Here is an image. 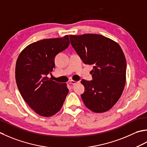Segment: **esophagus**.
<instances>
[{
	"mask_svg": "<svg viewBox=\"0 0 147 147\" xmlns=\"http://www.w3.org/2000/svg\"><path fill=\"white\" fill-rule=\"evenodd\" d=\"M79 83V82L78 81H75V80H71V81L70 82V84H72V85H76V84Z\"/></svg>",
	"mask_w": 147,
	"mask_h": 147,
	"instance_id": "obj_1",
	"label": "esophagus"
}]
</instances>
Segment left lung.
Segmentation results:
<instances>
[{
  "instance_id": "8db88e82",
  "label": "left lung",
  "mask_w": 147,
  "mask_h": 147,
  "mask_svg": "<svg viewBox=\"0 0 147 147\" xmlns=\"http://www.w3.org/2000/svg\"><path fill=\"white\" fill-rule=\"evenodd\" d=\"M71 46L84 64L92 65V80L82 79L81 98L91 111L102 113L117 102L125 83L126 61L119 45L98 34L70 35Z\"/></svg>"
}]
</instances>
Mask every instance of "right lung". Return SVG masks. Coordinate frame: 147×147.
I'll list each match as a JSON object with an SVG mask.
<instances>
[{"mask_svg":"<svg viewBox=\"0 0 147 147\" xmlns=\"http://www.w3.org/2000/svg\"><path fill=\"white\" fill-rule=\"evenodd\" d=\"M70 44L68 35L47 38L28 45L18 58L15 77L24 100L39 115L51 117L59 112L68 89L66 84L47 77L55 67L56 55Z\"/></svg>","mask_w":147,"mask_h":147,"instance_id":"right-lung-1","label":"right lung"}]
</instances>
